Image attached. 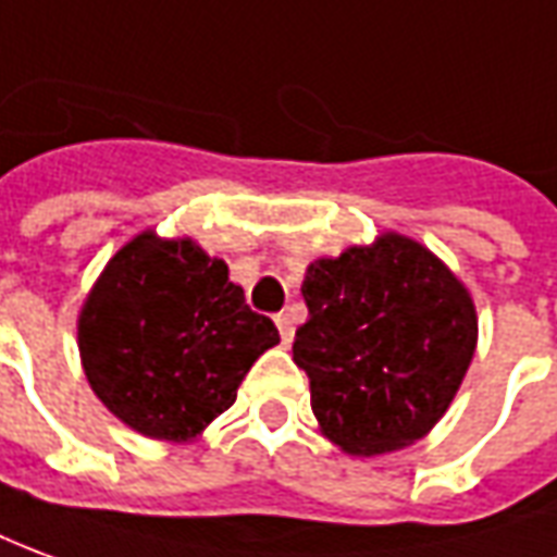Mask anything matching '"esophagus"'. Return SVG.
Masks as SVG:
<instances>
[{
	"instance_id": "34e87169",
	"label": "esophagus",
	"mask_w": 557,
	"mask_h": 557,
	"mask_svg": "<svg viewBox=\"0 0 557 557\" xmlns=\"http://www.w3.org/2000/svg\"><path fill=\"white\" fill-rule=\"evenodd\" d=\"M277 329H280V341L283 344H292V337H295V319H292V313H277Z\"/></svg>"
}]
</instances>
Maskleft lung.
Returning <instances> with one entry per match:
<instances>
[{
  "label": "left lung",
  "instance_id": "1",
  "mask_svg": "<svg viewBox=\"0 0 557 557\" xmlns=\"http://www.w3.org/2000/svg\"><path fill=\"white\" fill-rule=\"evenodd\" d=\"M301 295L292 359L310 376L319 431L364 458L425 437L476 352L468 286L419 240L383 232L310 262Z\"/></svg>",
  "mask_w": 557,
  "mask_h": 557
}]
</instances>
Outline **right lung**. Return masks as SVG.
Returning <instances> with one entry per match:
<instances>
[{
    "mask_svg": "<svg viewBox=\"0 0 557 557\" xmlns=\"http://www.w3.org/2000/svg\"><path fill=\"white\" fill-rule=\"evenodd\" d=\"M277 344L274 322L247 307L223 259L153 228L111 256L77 317L96 398L123 425L165 443L196 441Z\"/></svg>",
    "mask_w": 557,
    "mask_h": 557,
    "instance_id": "obj_1",
    "label": "right lung"
}]
</instances>
